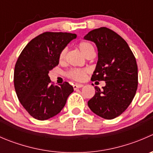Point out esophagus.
<instances>
[{
    "label": "esophagus",
    "instance_id": "obj_1",
    "mask_svg": "<svg viewBox=\"0 0 153 153\" xmlns=\"http://www.w3.org/2000/svg\"><path fill=\"white\" fill-rule=\"evenodd\" d=\"M83 84H74L73 85V89H78V88H81V87H83Z\"/></svg>",
    "mask_w": 153,
    "mask_h": 153
}]
</instances>
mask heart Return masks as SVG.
<instances>
[{
    "instance_id": "b5f03b06",
    "label": "heart",
    "mask_w": 153,
    "mask_h": 153,
    "mask_svg": "<svg viewBox=\"0 0 153 153\" xmlns=\"http://www.w3.org/2000/svg\"><path fill=\"white\" fill-rule=\"evenodd\" d=\"M78 48L81 50V52L84 54V55L87 58V57L93 55L95 49L94 47L91 43L87 42V41H82V42L79 43L78 45ZM67 49L64 48L61 51L59 54V62L63 63L64 62L67 57ZM88 69H71L67 72V75L68 78H71L75 81H81L85 79L86 75L88 73Z\"/></svg>"
}]
</instances>
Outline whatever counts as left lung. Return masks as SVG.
<instances>
[{
  "label": "left lung",
  "instance_id": "left-lung-1",
  "mask_svg": "<svg viewBox=\"0 0 153 153\" xmlns=\"http://www.w3.org/2000/svg\"><path fill=\"white\" fill-rule=\"evenodd\" d=\"M84 38L95 43L98 51L91 80L106 81L103 89L95 86V94L88 106L98 116L113 119L127 109L136 93L138 77L135 55L124 38L106 27L93 29Z\"/></svg>",
  "mask_w": 153,
  "mask_h": 153
}]
</instances>
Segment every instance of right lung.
Listing matches in <instances>:
<instances>
[{"instance_id": "1", "label": "right lung", "mask_w": 153, "mask_h": 153, "mask_svg": "<svg viewBox=\"0 0 153 153\" xmlns=\"http://www.w3.org/2000/svg\"><path fill=\"white\" fill-rule=\"evenodd\" d=\"M76 37L67 32H44L29 41L17 60L15 92L24 109L35 119L44 121L59 113L74 91L67 81L54 85L48 73L58 65L61 51Z\"/></svg>"}]
</instances>
